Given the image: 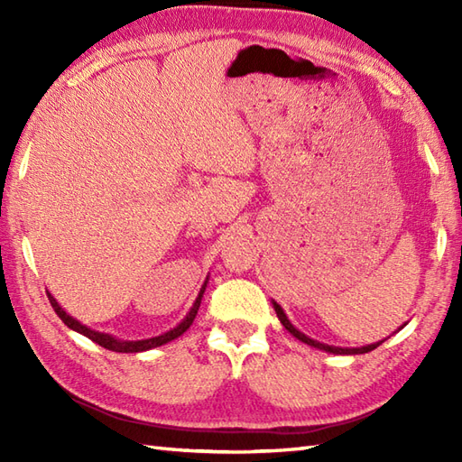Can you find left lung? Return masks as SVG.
I'll return each instance as SVG.
<instances>
[{
    "label": "left lung",
    "mask_w": 462,
    "mask_h": 462,
    "mask_svg": "<svg viewBox=\"0 0 462 462\" xmlns=\"http://www.w3.org/2000/svg\"><path fill=\"white\" fill-rule=\"evenodd\" d=\"M272 306H273V310H276V313H278V319L282 321V326L286 328L293 337L296 339H300V341H303V343H308V346H311V347H316V349H321V351H328V353H333V356H359V353H367V351H373L375 347H379L383 341H377V343H371V346H363V347H336V346H328V343H321V341H318V339H311V337H308L306 333H301L296 326H293V323L288 319V316H286V311L282 310V306L278 301H273L272 300ZM403 328V326H401ZM399 328V329H401Z\"/></svg>",
    "instance_id": "1"
}]
</instances>
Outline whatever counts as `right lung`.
<instances>
[{"instance_id": "obj_1", "label": "right lung", "mask_w": 462, "mask_h": 462, "mask_svg": "<svg viewBox=\"0 0 462 462\" xmlns=\"http://www.w3.org/2000/svg\"><path fill=\"white\" fill-rule=\"evenodd\" d=\"M206 283H208V276H206V280H204V283H202V288H200V291H199V296H196V300H194V303H192L190 311L186 313L184 319L179 323V326L169 329V331L161 333V336H156V337L136 339V341L119 339V337L111 336V333H103V331H95V329H91V328H87V326H83V323H81L79 319H75L73 316H69V313H67L61 306H59V301H57L49 291H47V298H49V301H51V306H53L57 316L61 318V321L65 323V326H67L69 329L81 333V336H85V337H89L91 341H95L97 346H101V347L109 349V351H116V353H141V351H149V349H154V347H161V346H164V343H169V341H172V339H176V337H180L182 333L192 326L196 313H199L200 301H202V298H204Z\"/></svg>"}]
</instances>
